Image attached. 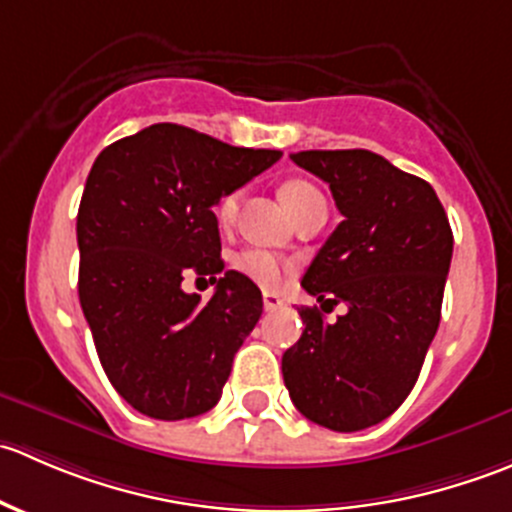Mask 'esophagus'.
<instances>
[{
  "label": "esophagus",
  "instance_id": "obj_1",
  "mask_svg": "<svg viewBox=\"0 0 512 512\" xmlns=\"http://www.w3.org/2000/svg\"><path fill=\"white\" fill-rule=\"evenodd\" d=\"M262 304H265V312H277V309L285 307V299L275 292H265L262 294Z\"/></svg>",
  "mask_w": 512,
  "mask_h": 512
}]
</instances>
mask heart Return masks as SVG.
Segmentation results:
<instances>
[{
    "label": "heart",
    "mask_w": 512,
    "mask_h": 512,
    "mask_svg": "<svg viewBox=\"0 0 512 512\" xmlns=\"http://www.w3.org/2000/svg\"><path fill=\"white\" fill-rule=\"evenodd\" d=\"M280 195L292 215H297L299 210L312 205L314 200H324L322 193H319L312 183H307V180H289V183L282 185ZM237 205H240V193H237V190L235 193H227L225 198L220 200L218 208H215L220 223L223 225L232 223V218H235L237 213ZM232 265H235V270L240 272V275H245L247 280H252L255 285L267 287V289L280 285L282 277H285L287 272V265L280 260V257L272 255V252L267 250H255V247L242 250L240 255H235Z\"/></svg>",
    "instance_id": "1"
}]
</instances>
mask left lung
Here are the masks:
<instances>
[{
  "label": "left lung",
  "instance_id": "left-lung-1",
  "mask_svg": "<svg viewBox=\"0 0 512 512\" xmlns=\"http://www.w3.org/2000/svg\"><path fill=\"white\" fill-rule=\"evenodd\" d=\"M344 215L304 272L324 304H347L329 324L302 307L304 332L282 356L299 414L352 433L394 414L414 389L441 322L453 232L436 190L371 151L292 153Z\"/></svg>",
  "mask_w": 512,
  "mask_h": 512
}]
</instances>
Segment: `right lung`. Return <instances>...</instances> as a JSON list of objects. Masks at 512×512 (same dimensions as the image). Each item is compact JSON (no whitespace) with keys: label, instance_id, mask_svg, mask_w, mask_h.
<instances>
[{"label":"right lung","instance_id":"1","mask_svg":"<svg viewBox=\"0 0 512 512\" xmlns=\"http://www.w3.org/2000/svg\"><path fill=\"white\" fill-rule=\"evenodd\" d=\"M282 158L178 123L98 153L81 195L79 299L113 389L141 414L180 421L213 409L232 359L262 317L252 280L227 270L213 205ZM219 282L208 303L179 287Z\"/></svg>","mask_w":512,"mask_h":512}]
</instances>
